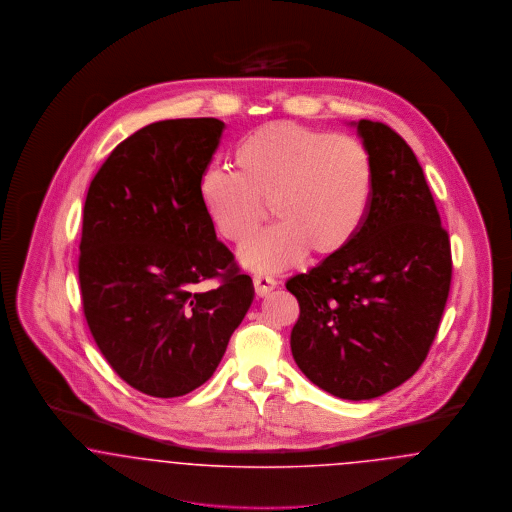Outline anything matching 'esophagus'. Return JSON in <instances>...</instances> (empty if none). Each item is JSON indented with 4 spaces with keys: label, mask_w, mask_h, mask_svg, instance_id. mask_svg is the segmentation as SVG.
Instances as JSON below:
<instances>
[{
    "label": "esophagus",
    "mask_w": 512,
    "mask_h": 512,
    "mask_svg": "<svg viewBox=\"0 0 512 512\" xmlns=\"http://www.w3.org/2000/svg\"><path fill=\"white\" fill-rule=\"evenodd\" d=\"M253 288H255L257 297H265L276 288V282L272 278H267V276H255L253 278Z\"/></svg>",
    "instance_id": "34e87169"
}]
</instances>
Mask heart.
<instances>
[{
	"label": "heart",
	"mask_w": 512,
	"mask_h": 512,
	"mask_svg": "<svg viewBox=\"0 0 512 512\" xmlns=\"http://www.w3.org/2000/svg\"><path fill=\"white\" fill-rule=\"evenodd\" d=\"M238 172L209 165L199 195L222 240L242 244L267 215L280 220L240 251L245 267L274 272L341 253L359 234L372 197V159L349 134L270 122L234 149Z\"/></svg>",
	"instance_id": "1"
}]
</instances>
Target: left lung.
Returning <instances> with one entry per match:
<instances>
[{
	"mask_svg": "<svg viewBox=\"0 0 512 512\" xmlns=\"http://www.w3.org/2000/svg\"><path fill=\"white\" fill-rule=\"evenodd\" d=\"M372 159L365 222L341 253L286 282L299 301L293 359L318 388L361 401L424 363L449 288L451 244L422 167L384 122H357Z\"/></svg>",
	"mask_w": 512,
	"mask_h": 512,
	"instance_id": "8db88e82",
	"label": "left lung"
}]
</instances>
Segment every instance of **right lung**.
Returning a JSON list of instances; mask_svg holds the SVG:
<instances>
[{"mask_svg": "<svg viewBox=\"0 0 512 512\" xmlns=\"http://www.w3.org/2000/svg\"><path fill=\"white\" fill-rule=\"evenodd\" d=\"M222 130L219 119L144 126L111 151L86 195L84 317L105 361L151 397L205 384L253 301L199 195Z\"/></svg>", "mask_w": 512, "mask_h": 512, "instance_id": "1", "label": "right lung"}]
</instances>
